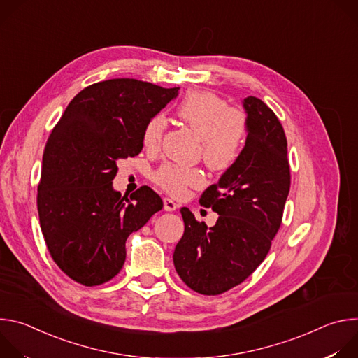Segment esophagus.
Masks as SVG:
<instances>
[{"mask_svg": "<svg viewBox=\"0 0 358 358\" xmlns=\"http://www.w3.org/2000/svg\"><path fill=\"white\" fill-rule=\"evenodd\" d=\"M163 202H164V210H166V211H176V210L178 208V203H177L174 199L169 198V196H166V198L163 199Z\"/></svg>", "mask_w": 358, "mask_h": 358, "instance_id": "34e87169", "label": "esophagus"}]
</instances>
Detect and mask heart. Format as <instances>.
<instances>
[{
	"mask_svg": "<svg viewBox=\"0 0 358 358\" xmlns=\"http://www.w3.org/2000/svg\"><path fill=\"white\" fill-rule=\"evenodd\" d=\"M177 115L202 138L199 152L211 170L222 173L239 162L249 133V120L242 110L229 108L217 93L192 90L178 103ZM166 126L162 113L151 116L143 127V145L148 150L159 148ZM152 180L166 192L182 196L188 188L203 182V174L199 169L167 163L152 174Z\"/></svg>",
	"mask_w": 358,
	"mask_h": 358,
	"instance_id": "b5f03b06",
	"label": "heart"
}]
</instances>
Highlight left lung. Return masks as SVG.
<instances>
[{"label":"left lung","mask_w":358,"mask_h":358,"mask_svg":"<svg viewBox=\"0 0 358 358\" xmlns=\"http://www.w3.org/2000/svg\"><path fill=\"white\" fill-rule=\"evenodd\" d=\"M249 133L239 162L202 192L199 203L220 217L207 228L181 208L184 235L173 261L181 280L201 294H221L257 269L278 234L290 189L285 130L258 97L243 99Z\"/></svg>","instance_id":"left-lung-1"}]
</instances>
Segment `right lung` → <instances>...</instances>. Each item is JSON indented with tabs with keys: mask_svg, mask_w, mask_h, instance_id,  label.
Instances as JSON below:
<instances>
[{
	"mask_svg": "<svg viewBox=\"0 0 358 358\" xmlns=\"http://www.w3.org/2000/svg\"><path fill=\"white\" fill-rule=\"evenodd\" d=\"M137 79H110L80 90L49 134L36 206L46 248L59 269L83 286L113 279L126 239L163 208L143 185L130 199L115 191L117 162L143 148L145 122L178 94Z\"/></svg>",
	"mask_w": 358,
	"mask_h": 358,
	"instance_id": "obj_1",
	"label": "right lung"
}]
</instances>
